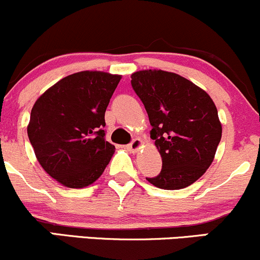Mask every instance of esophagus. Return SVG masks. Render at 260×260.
Returning a JSON list of instances; mask_svg holds the SVG:
<instances>
[{
    "label": "esophagus",
    "mask_w": 260,
    "mask_h": 260,
    "mask_svg": "<svg viewBox=\"0 0 260 260\" xmlns=\"http://www.w3.org/2000/svg\"><path fill=\"white\" fill-rule=\"evenodd\" d=\"M142 141L140 139H134L129 145H126V150H129L130 152H136L140 147H141Z\"/></svg>",
    "instance_id": "esophagus-1"
}]
</instances>
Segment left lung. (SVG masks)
<instances>
[{"label": "left lung", "instance_id": "1", "mask_svg": "<svg viewBox=\"0 0 260 260\" xmlns=\"http://www.w3.org/2000/svg\"><path fill=\"white\" fill-rule=\"evenodd\" d=\"M131 86L147 112L151 139L162 157L157 188L177 190L193 184L210 167L222 127L210 95L182 76L162 70L131 75Z\"/></svg>", "mask_w": 260, "mask_h": 260}]
</instances>
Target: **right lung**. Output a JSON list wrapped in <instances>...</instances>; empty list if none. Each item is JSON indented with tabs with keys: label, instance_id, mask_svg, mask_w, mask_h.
I'll use <instances>...</instances> for the list:
<instances>
[{
	"label": "right lung",
	"instance_id": "obj_1",
	"mask_svg": "<svg viewBox=\"0 0 260 260\" xmlns=\"http://www.w3.org/2000/svg\"><path fill=\"white\" fill-rule=\"evenodd\" d=\"M120 76L82 71L55 83L38 98L28 138L42 167L69 188L102 176L115 146L106 140L104 114Z\"/></svg>",
	"mask_w": 260,
	"mask_h": 260
}]
</instances>
